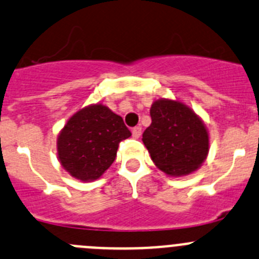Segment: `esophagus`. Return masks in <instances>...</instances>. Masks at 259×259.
I'll use <instances>...</instances> for the list:
<instances>
[{"mask_svg": "<svg viewBox=\"0 0 259 259\" xmlns=\"http://www.w3.org/2000/svg\"><path fill=\"white\" fill-rule=\"evenodd\" d=\"M132 136H134L135 139H139V137L141 136V127H140V125L134 127V130H132Z\"/></svg>", "mask_w": 259, "mask_h": 259, "instance_id": "1", "label": "esophagus"}]
</instances>
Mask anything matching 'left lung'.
<instances>
[{"label":"left lung","mask_w":259,"mask_h":259,"mask_svg":"<svg viewBox=\"0 0 259 259\" xmlns=\"http://www.w3.org/2000/svg\"><path fill=\"white\" fill-rule=\"evenodd\" d=\"M142 141L157 168L173 177L192 173L205 161L208 134L198 115L181 102L160 99L150 109Z\"/></svg>","instance_id":"8db88e82"}]
</instances>
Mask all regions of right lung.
<instances>
[{
	"instance_id": "obj_1",
	"label": "right lung",
	"mask_w": 259,
	"mask_h": 259,
	"mask_svg": "<svg viewBox=\"0 0 259 259\" xmlns=\"http://www.w3.org/2000/svg\"><path fill=\"white\" fill-rule=\"evenodd\" d=\"M131 136L122 117L95 104L68 119L57 141L63 168L80 181L98 179L117 156L119 142Z\"/></svg>"
}]
</instances>
